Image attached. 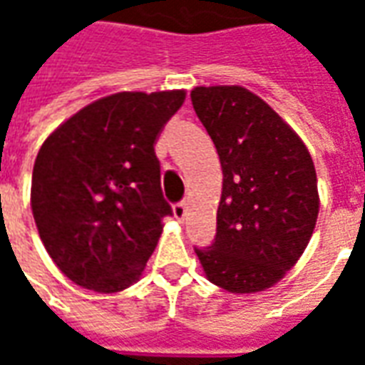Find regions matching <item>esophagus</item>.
Masks as SVG:
<instances>
[{
	"label": "esophagus",
	"mask_w": 365,
	"mask_h": 365,
	"mask_svg": "<svg viewBox=\"0 0 365 365\" xmlns=\"http://www.w3.org/2000/svg\"><path fill=\"white\" fill-rule=\"evenodd\" d=\"M174 217L178 219V221H182L183 217H185V201H178V203H174Z\"/></svg>",
	"instance_id": "esophagus-1"
}]
</instances>
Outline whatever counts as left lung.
<instances>
[{"label": "left lung", "mask_w": 365, "mask_h": 365, "mask_svg": "<svg viewBox=\"0 0 365 365\" xmlns=\"http://www.w3.org/2000/svg\"><path fill=\"white\" fill-rule=\"evenodd\" d=\"M191 103L222 168L217 232L195 254L222 289H266L295 266L317 225L311 154L264 99L240 86L195 88Z\"/></svg>", "instance_id": "left-lung-1"}]
</instances>
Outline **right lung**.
Listing matches in <instances>:
<instances>
[{"instance_id":"1","label":"right lung","mask_w":365,"mask_h":365,"mask_svg":"<svg viewBox=\"0 0 365 365\" xmlns=\"http://www.w3.org/2000/svg\"><path fill=\"white\" fill-rule=\"evenodd\" d=\"M185 91H123L60 125L36 154L31 207L46 252L86 289L115 293L140 277L172 207L156 136Z\"/></svg>"}]
</instances>
